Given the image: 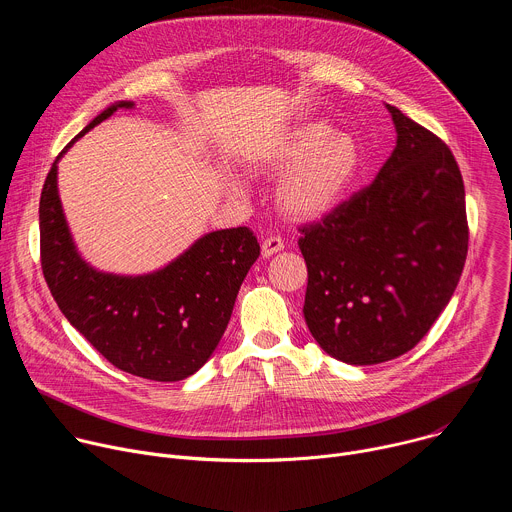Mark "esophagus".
<instances>
[{"label": "esophagus", "mask_w": 512, "mask_h": 512, "mask_svg": "<svg viewBox=\"0 0 512 512\" xmlns=\"http://www.w3.org/2000/svg\"><path fill=\"white\" fill-rule=\"evenodd\" d=\"M279 251H283V241H281L279 237L269 235V237L263 239V243H261V255H263L265 259H267V257H273V255L279 253Z\"/></svg>", "instance_id": "34e87169"}]
</instances>
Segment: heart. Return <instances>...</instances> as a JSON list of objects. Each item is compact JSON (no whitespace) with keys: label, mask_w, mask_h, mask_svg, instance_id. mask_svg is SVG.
<instances>
[{"label":"heart","mask_w":512,"mask_h":512,"mask_svg":"<svg viewBox=\"0 0 512 512\" xmlns=\"http://www.w3.org/2000/svg\"><path fill=\"white\" fill-rule=\"evenodd\" d=\"M360 166L356 139L318 121L296 127L253 160L257 172L281 174L275 202L296 223H314L332 214L352 188Z\"/></svg>","instance_id":"b5f03b06"}]
</instances>
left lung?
I'll return each mask as SVG.
<instances>
[{
  "label": "left lung",
  "mask_w": 512,
  "mask_h": 512,
  "mask_svg": "<svg viewBox=\"0 0 512 512\" xmlns=\"http://www.w3.org/2000/svg\"><path fill=\"white\" fill-rule=\"evenodd\" d=\"M387 109L397 145L375 182L298 241L306 324L324 352L356 367L397 358L429 332L468 253L464 180L450 148Z\"/></svg>",
  "instance_id": "8db88e82"
}]
</instances>
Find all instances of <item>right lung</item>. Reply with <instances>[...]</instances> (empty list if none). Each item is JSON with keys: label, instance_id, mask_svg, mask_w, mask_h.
<instances>
[{"label": "right lung", "instance_id": "add662e5", "mask_svg": "<svg viewBox=\"0 0 512 512\" xmlns=\"http://www.w3.org/2000/svg\"><path fill=\"white\" fill-rule=\"evenodd\" d=\"M133 105L107 107L54 160L40 196L42 271L64 318L113 367L172 383L194 375L221 342L259 243L247 227L212 231L143 275L105 273L81 257L58 196V162L79 137Z\"/></svg>", "mask_w": 512, "mask_h": 512}]
</instances>
